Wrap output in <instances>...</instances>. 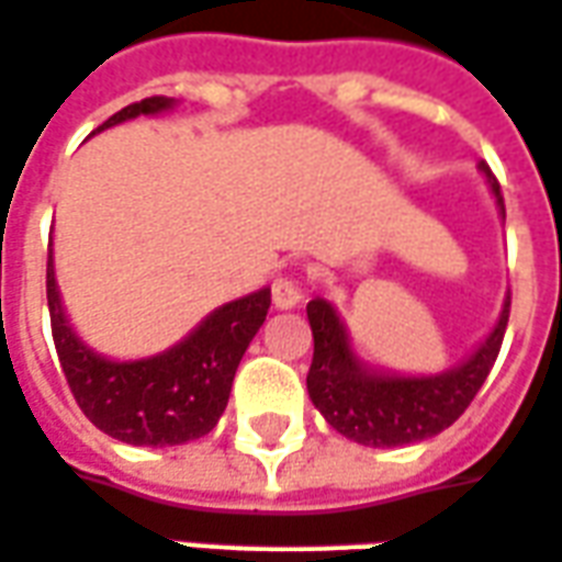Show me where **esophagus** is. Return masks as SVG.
<instances>
[{"instance_id":"esophagus-1","label":"esophagus","mask_w":562,"mask_h":562,"mask_svg":"<svg viewBox=\"0 0 562 562\" xmlns=\"http://www.w3.org/2000/svg\"><path fill=\"white\" fill-rule=\"evenodd\" d=\"M272 302H276V308L281 311L299 308V302H302V286H299L296 278H278L276 284H272Z\"/></svg>"}]
</instances>
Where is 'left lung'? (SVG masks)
<instances>
[{
  "mask_svg": "<svg viewBox=\"0 0 562 562\" xmlns=\"http://www.w3.org/2000/svg\"><path fill=\"white\" fill-rule=\"evenodd\" d=\"M479 173L485 176L499 215L506 218L499 186L488 164L479 161ZM506 321L509 293L503 299V308L488 335L458 366L437 374H401L366 362L356 353L353 338L338 308L329 299H311L308 323L314 335V359L308 371V395L323 419L353 443L395 449L431 440L476 398L499 353Z\"/></svg>",
  "mask_w": 562,
  "mask_h": 562,
  "instance_id": "left-lung-1",
  "label": "left lung"
}]
</instances>
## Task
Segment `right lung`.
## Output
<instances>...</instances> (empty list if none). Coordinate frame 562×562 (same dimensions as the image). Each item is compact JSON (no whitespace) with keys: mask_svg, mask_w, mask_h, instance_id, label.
Masks as SVG:
<instances>
[{"mask_svg":"<svg viewBox=\"0 0 562 562\" xmlns=\"http://www.w3.org/2000/svg\"><path fill=\"white\" fill-rule=\"evenodd\" d=\"M176 108L173 98H146L110 116L92 134L137 116H161ZM47 305L53 344L74 398L95 428L128 446H182L218 425L231 398L241 356L263 326L272 290L260 286L248 296L209 311L182 341L155 356L113 359L77 335L65 311L53 239L47 248Z\"/></svg>","mask_w":562,"mask_h":562,"instance_id":"right-lung-1","label":"right lung"}]
</instances>
